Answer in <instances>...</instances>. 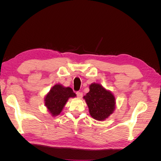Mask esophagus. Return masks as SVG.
<instances>
[{
	"mask_svg": "<svg viewBox=\"0 0 161 161\" xmlns=\"http://www.w3.org/2000/svg\"><path fill=\"white\" fill-rule=\"evenodd\" d=\"M76 95H77V97H79V98H82V92H76Z\"/></svg>",
	"mask_w": 161,
	"mask_h": 161,
	"instance_id": "esophagus-1",
	"label": "esophagus"
}]
</instances>
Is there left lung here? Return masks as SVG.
<instances>
[{
    "label": "left lung",
    "mask_w": 161,
    "mask_h": 161,
    "mask_svg": "<svg viewBox=\"0 0 161 161\" xmlns=\"http://www.w3.org/2000/svg\"><path fill=\"white\" fill-rule=\"evenodd\" d=\"M89 114L97 121H104L114 113L115 109V98L111 91L100 84L91 83L89 92L83 97Z\"/></svg>",
    "instance_id": "1"
}]
</instances>
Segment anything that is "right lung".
Returning <instances> with one entry per match:
<instances>
[{
    "label": "right lung",
    "mask_w": 161,
    "mask_h": 161,
    "mask_svg": "<svg viewBox=\"0 0 161 161\" xmlns=\"http://www.w3.org/2000/svg\"><path fill=\"white\" fill-rule=\"evenodd\" d=\"M76 95L70 87H65L61 84L53 86L44 98L45 106L52 116L59 115L64 109L68 100L74 98Z\"/></svg>",
    "instance_id": "obj_1"
}]
</instances>
